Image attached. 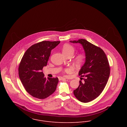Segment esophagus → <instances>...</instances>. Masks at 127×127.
Here are the masks:
<instances>
[{"mask_svg":"<svg viewBox=\"0 0 127 127\" xmlns=\"http://www.w3.org/2000/svg\"><path fill=\"white\" fill-rule=\"evenodd\" d=\"M58 78H59V80H68L66 78H64V77H59Z\"/></svg>","mask_w":127,"mask_h":127,"instance_id":"34e87169","label":"esophagus"}]
</instances>
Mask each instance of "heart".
Returning a JSON list of instances; mask_svg holds the SVG:
<instances>
[{"mask_svg": "<svg viewBox=\"0 0 127 127\" xmlns=\"http://www.w3.org/2000/svg\"><path fill=\"white\" fill-rule=\"evenodd\" d=\"M62 52L63 54L65 56H73L75 52V48L74 47L70 44H64L62 48ZM85 57L83 54H78L76 56L74 59V62L77 65H80L82 64L85 61ZM71 70L70 68H67L65 69V72H70Z\"/></svg>", "mask_w": 127, "mask_h": 127, "instance_id": "obj_1", "label": "heart"}]
</instances>
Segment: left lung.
Listing matches in <instances>:
<instances>
[{
    "label": "left lung",
    "instance_id": "left-lung-1",
    "mask_svg": "<svg viewBox=\"0 0 127 127\" xmlns=\"http://www.w3.org/2000/svg\"><path fill=\"white\" fill-rule=\"evenodd\" d=\"M69 42L80 43L85 53V62L79 72L81 77H85L84 82L80 81L79 87L73 93L78 100L88 103L98 97L106 87L110 74L109 62L102 49L87 40L80 39Z\"/></svg>",
    "mask_w": 127,
    "mask_h": 127
}]
</instances>
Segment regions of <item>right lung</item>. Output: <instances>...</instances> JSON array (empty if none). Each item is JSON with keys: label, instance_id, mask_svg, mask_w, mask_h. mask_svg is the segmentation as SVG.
Instances as JSON below:
<instances>
[{"label": "right lung", "instance_id": "add662e5", "mask_svg": "<svg viewBox=\"0 0 127 127\" xmlns=\"http://www.w3.org/2000/svg\"><path fill=\"white\" fill-rule=\"evenodd\" d=\"M60 43L40 42L30 47L22 57L18 67L19 77L25 90L34 97L45 99L56 90L58 78L46 79L41 70L47 65L51 50Z\"/></svg>", "mask_w": 127, "mask_h": 127}]
</instances>
